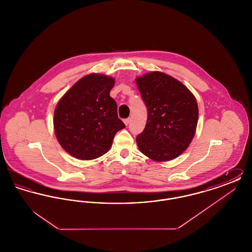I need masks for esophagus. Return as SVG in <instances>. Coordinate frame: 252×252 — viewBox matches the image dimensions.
Instances as JSON below:
<instances>
[{"label": "esophagus", "instance_id": "34e87169", "mask_svg": "<svg viewBox=\"0 0 252 252\" xmlns=\"http://www.w3.org/2000/svg\"><path fill=\"white\" fill-rule=\"evenodd\" d=\"M129 122H130V119H129V118H126V119H124V123H125V125H126V126H127V125L129 124Z\"/></svg>", "mask_w": 252, "mask_h": 252}]
</instances>
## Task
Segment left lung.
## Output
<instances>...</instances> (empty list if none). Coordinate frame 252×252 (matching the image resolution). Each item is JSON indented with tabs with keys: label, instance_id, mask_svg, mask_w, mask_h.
Segmentation results:
<instances>
[{
	"label": "left lung",
	"instance_id": "left-lung-1",
	"mask_svg": "<svg viewBox=\"0 0 252 252\" xmlns=\"http://www.w3.org/2000/svg\"><path fill=\"white\" fill-rule=\"evenodd\" d=\"M136 82L148 113L144 131L136 138L140 151L157 161L180 156L195 133L198 107L194 96L163 72L147 73Z\"/></svg>",
	"mask_w": 252,
	"mask_h": 252
}]
</instances>
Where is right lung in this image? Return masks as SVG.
<instances>
[{
    "instance_id": "add662e5",
    "label": "right lung",
    "mask_w": 252,
    "mask_h": 252,
    "mask_svg": "<svg viewBox=\"0 0 252 252\" xmlns=\"http://www.w3.org/2000/svg\"><path fill=\"white\" fill-rule=\"evenodd\" d=\"M115 81L91 73L79 79L58 103L54 127L61 147L83 160L103 156L117 132L125 128L117 104L109 96Z\"/></svg>"
}]
</instances>
